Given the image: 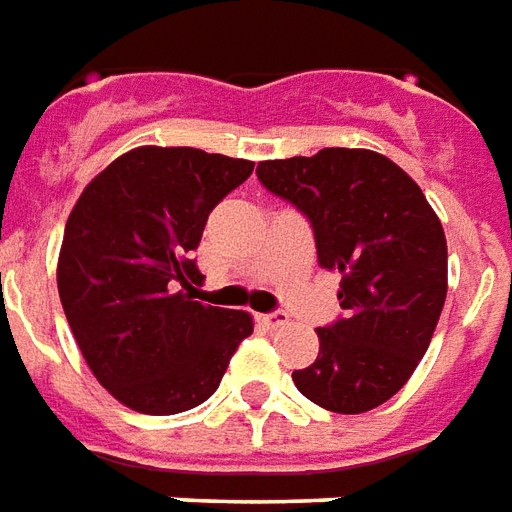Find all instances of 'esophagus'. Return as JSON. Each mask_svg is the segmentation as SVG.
Wrapping results in <instances>:
<instances>
[{"instance_id":"esophagus-1","label":"esophagus","mask_w":512,"mask_h":512,"mask_svg":"<svg viewBox=\"0 0 512 512\" xmlns=\"http://www.w3.org/2000/svg\"><path fill=\"white\" fill-rule=\"evenodd\" d=\"M260 320V325L266 328V331H276V328H285L287 323H290V317H287L285 312H274V314H260L257 317Z\"/></svg>"}]
</instances>
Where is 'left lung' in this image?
Here are the masks:
<instances>
[{
  "mask_svg": "<svg viewBox=\"0 0 512 512\" xmlns=\"http://www.w3.org/2000/svg\"><path fill=\"white\" fill-rule=\"evenodd\" d=\"M260 184L314 230L317 260L339 271L344 317L317 328V361L293 372L306 399L358 415L410 380L448 295V244L434 208L404 170L369 149L266 160Z\"/></svg>",
  "mask_w": 512,
  "mask_h": 512,
  "instance_id": "1",
  "label": "left lung"
}]
</instances>
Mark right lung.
<instances>
[{"instance_id":"right-lung-1","label":"right lung","mask_w":512,"mask_h":512,"mask_svg":"<svg viewBox=\"0 0 512 512\" xmlns=\"http://www.w3.org/2000/svg\"><path fill=\"white\" fill-rule=\"evenodd\" d=\"M255 162L140 146L94 176L64 225L56 285L83 358L130 410L176 415L219 388L252 317L195 301L208 214Z\"/></svg>"}]
</instances>
